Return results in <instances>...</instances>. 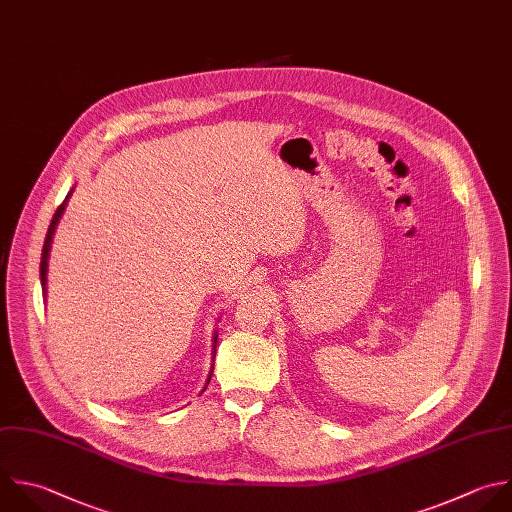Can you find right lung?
<instances>
[{
  "mask_svg": "<svg viewBox=\"0 0 512 512\" xmlns=\"http://www.w3.org/2000/svg\"><path fill=\"white\" fill-rule=\"evenodd\" d=\"M72 192H74V188L68 192L64 204L56 210V214H54V218H52V224H50V228H48V234H46V242H44V250H42V264H40V280H42L44 298H46V294H48V288H46V284H48V260H50V250H52L54 234H56V228H58V224H60V218L64 216V210H66V206H68V200H70ZM216 342H218V332H214V340H212V362H214V356H216ZM212 372H214V364H212L210 376H208V380H206V386H208V382H210V378H212Z\"/></svg>",
  "mask_w": 512,
  "mask_h": 512,
  "instance_id": "1",
  "label": "right lung"
}]
</instances>
